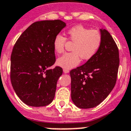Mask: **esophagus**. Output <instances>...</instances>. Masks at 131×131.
Here are the masks:
<instances>
[{
  "instance_id": "34e87169",
  "label": "esophagus",
  "mask_w": 131,
  "mask_h": 131,
  "mask_svg": "<svg viewBox=\"0 0 131 131\" xmlns=\"http://www.w3.org/2000/svg\"><path fill=\"white\" fill-rule=\"evenodd\" d=\"M69 72V69H63V73H68Z\"/></svg>"
}]
</instances>
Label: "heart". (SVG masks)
Masks as SVG:
<instances>
[{"instance_id": "1", "label": "heart", "mask_w": 131, "mask_h": 131, "mask_svg": "<svg viewBox=\"0 0 131 131\" xmlns=\"http://www.w3.org/2000/svg\"><path fill=\"white\" fill-rule=\"evenodd\" d=\"M68 39L74 43L73 52H68L57 60V64L64 69H71L77 66L80 58L84 60L91 59L97 53L103 41L102 34L98 30L90 29L82 25L73 26L68 30ZM67 38L58 34L53 40L55 52L61 54L65 50Z\"/></svg>"}]
</instances>
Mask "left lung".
Returning <instances> with one entry per match:
<instances>
[{
    "instance_id": "8db88e82",
    "label": "left lung",
    "mask_w": 131,
    "mask_h": 131,
    "mask_svg": "<svg viewBox=\"0 0 131 131\" xmlns=\"http://www.w3.org/2000/svg\"><path fill=\"white\" fill-rule=\"evenodd\" d=\"M103 37L97 53L84 65L70 71L71 99L80 108H91L105 100L116 83L119 58L110 33L101 29Z\"/></svg>"
}]
</instances>
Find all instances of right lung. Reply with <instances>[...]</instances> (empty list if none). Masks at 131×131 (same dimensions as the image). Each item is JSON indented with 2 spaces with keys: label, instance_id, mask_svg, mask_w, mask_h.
<instances>
[{
  "label": "right lung",
  "instance_id": "1",
  "mask_svg": "<svg viewBox=\"0 0 131 131\" xmlns=\"http://www.w3.org/2000/svg\"><path fill=\"white\" fill-rule=\"evenodd\" d=\"M66 26L61 20L32 23L15 42L11 54L10 79L23 103L31 106H47L55 95L62 68L48 69L56 62L53 40Z\"/></svg>",
  "mask_w": 131,
  "mask_h": 131
}]
</instances>
